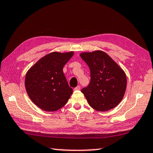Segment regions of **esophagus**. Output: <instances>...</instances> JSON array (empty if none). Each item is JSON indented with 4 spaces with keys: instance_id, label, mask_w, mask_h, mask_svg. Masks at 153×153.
<instances>
[{
    "instance_id": "1",
    "label": "esophagus",
    "mask_w": 153,
    "mask_h": 153,
    "mask_svg": "<svg viewBox=\"0 0 153 153\" xmlns=\"http://www.w3.org/2000/svg\"><path fill=\"white\" fill-rule=\"evenodd\" d=\"M79 90H80V86H77L74 88V91H79Z\"/></svg>"
}]
</instances>
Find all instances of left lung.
<instances>
[{
	"instance_id": "left-lung-1",
	"label": "left lung",
	"mask_w": 153,
	"mask_h": 153,
	"mask_svg": "<svg viewBox=\"0 0 153 153\" xmlns=\"http://www.w3.org/2000/svg\"><path fill=\"white\" fill-rule=\"evenodd\" d=\"M80 56L91 70V82L82 89L91 108L106 111L116 107L124 97L127 77L123 69L105 52H82Z\"/></svg>"
}]
</instances>
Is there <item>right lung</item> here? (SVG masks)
Wrapping results in <instances>:
<instances>
[{
	"mask_svg": "<svg viewBox=\"0 0 153 153\" xmlns=\"http://www.w3.org/2000/svg\"><path fill=\"white\" fill-rule=\"evenodd\" d=\"M74 52H53L46 54L26 72L25 88L29 98L36 105L47 111L59 110L73 93L63 73L64 65Z\"/></svg>",
	"mask_w": 153,
	"mask_h": 153,
	"instance_id": "right-lung-1",
	"label": "right lung"
}]
</instances>
